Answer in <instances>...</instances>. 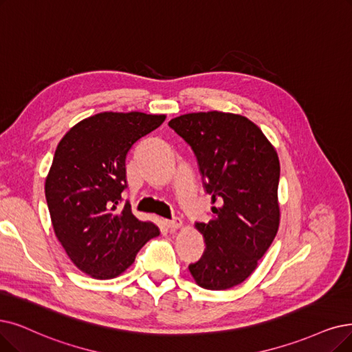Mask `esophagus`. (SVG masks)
Wrapping results in <instances>:
<instances>
[{"label":"esophagus","instance_id":"34e87169","mask_svg":"<svg viewBox=\"0 0 352 352\" xmlns=\"http://www.w3.org/2000/svg\"><path fill=\"white\" fill-rule=\"evenodd\" d=\"M164 225L166 227L170 230V231H175V230H179L182 227V219L180 218H175V219H164Z\"/></svg>","mask_w":352,"mask_h":352}]
</instances>
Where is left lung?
I'll list each match as a JSON object with an SVG mask.
<instances>
[{
	"mask_svg": "<svg viewBox=\"0 0 352 352\" xmlns=\"http://www.w3.org/2000/svg\"><path fill=\"white\" fill-rule=\"evenodd\" d=\"M192 147L212 217L196 222L206 248L189 265L195 282L208 290H227L256 270L278 230L276 148L248 118L230 112H192L168 121Z\"/></svg>",
	"mask_w": 352,
	"mask_h": 352,
	"instance_id": "left-lung-1",
	"label": "left lung"
}]
</instances>
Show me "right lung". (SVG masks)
Instances as JSON below:
<instances>
[{
	"instance_id": "add662e5",
	"label": "right lung",
	"mask_w": 352,
	"mask_h": 352,
	"mask_svg": "<svg viewBox=\"0 0 352 352\" xmlns=\"http://www.w3.org/2000/svg\"><path fill=\"white\" fill-rule=\"evenodd\" d=\"M164 120L137 111L100 112L74 125L58 144L46 201L54 234L80 272L114 278L160 234L153 222L137 219L129 202L120 204L130 148Z\"/></svg>"
}]
</instances>
